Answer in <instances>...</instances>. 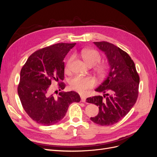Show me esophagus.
I'll use <instances>...</instances> for the list:
<instances>
[{
  "label": "esophagus",
  "mask_w": 157,
  "mask_h": 157,
  "mask_svg": "<svg viewBox=\"0 0 157 157\" xmlns=\"http://www.w3.org/2000/svg\"><path fill=\"white\" fill-rule=\"evenodd\" d=\"M80 98H81V102H86V98L84 96H80Z\"/></svg>",
  "instance_id": "34e87169"
}]
</instances>
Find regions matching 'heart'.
Listing matches in <instances>:
<instances>
[{
    "label": "heart",
    "instance_id": "obj_1",
    "mask_svg": "<svg viewBox=\"0 0 157 157\" xmlns=\"http://www.w3.org/2000/svg\"><path fill=\"white\" fill-rule=\"evenodd\" d=\"M84 61L89 66H94L98 64L101 60V56L98 52L94 50H83L80 53ZM73 57H71L68 60L66 67L68 68ZM105 67L99 66L98 67V71L99 73H103L105 71ZM70 86L75 91L80 94H84L90 88H92L95 85V80L89 77H83L80 76L75 77L70 80Z\"/></svg>",
    "mask_w": 157,
    "mask_h": 157
}]
</instances>
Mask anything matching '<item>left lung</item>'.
I'll return each mask as SVG.
<instances>
[{
    "mask_svg": "<svg viewBox=\"0 0 157 157\" xmlns=\"http://www.w3.org/2000/svg\"><path fill=\"white\" fill-rule=\"evenodd\" d=\"M94 44L105 53L109 63V73L95 91L104 93L86 99V102L99 107V113L90 119L101 126H111L128 113L138 96L140 77L134 61L126 52L107 42ZM107 93H106V92Z\"/></svg>",
    "mask_w": 157,
    "mask_h": 157,
    "instance_id": "obj_1",
    "label": "left lung"
}]
</instances>
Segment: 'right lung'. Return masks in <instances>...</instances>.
<instances>
[{
  "instance_id": "right-lung-1",
  "label": "right lung",
  "mask_w": 157,
  "mask_h": 157,
  "mask_svg": "<svg viewBox=\"0 0 157 157\" xmlns=\"http://www.w3.org/2000/svg\"><path fill=\"white\" fill-rule=\"evenodd\" d=\"M75 44L58 43L37 50L21 70L19 97L27 115L40 124H56L63 119L71 103L80 101L77 92H60L56 96L50 87L54 80L59 84V90L65 88V84L60 82L64 78L63 59Z\"/></svg>"
}]
</instances>
